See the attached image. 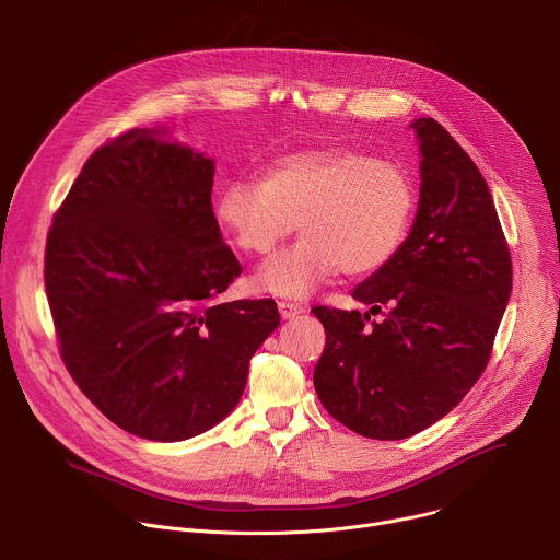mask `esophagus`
Here are the masks:
<instances>
[{
  "instance_id": "34e87169",
  "label": "esophagus",
  "mask_w": 560,
  "mask_h": 560,
  "mask_svg": "<svg viewBox=\"0 0 560 560\" xmlns=\"http://www.w3.org/2000/svg\"><path fill=\"white\" fill-rule=\"evenodd\" d=\"M305 307L301 303H292V301H279V314L283 322H290V318L299 316Z\"/></svg>"
}]
</instances>
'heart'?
<instances>
[{"instance_id": "obj_1", "label": "heart", "mask_w": 560, "mask_h": 560, "mask_svg": "<svg viewBox=\"0 0 560 560\" xmlns=\"http://www.w3.org/2000/svg\"><path fill=\"white\" fill-rule=\"evenodd\" d=\"M415 208L401 168L341 145L281 154L259 182H228L214 199L221 230L246 255H268L296 223L301 242L255 275L257 290L288 299L312 294L339 270H381L406 244Z\"/></svg>"}]
</instances>
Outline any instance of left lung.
Here are the masks:
<instances>
[{
	"mask_svg": "<svg viewBox=\"0 0 560 560\" xmlns=\"http://www.w3.org/2000/svg\"><path fill=\"white\" fill-rule=\"evenodd\" d=\"M419 141V208L406 244L352 290L369 312L312 314L326 328L314 368L324 408L352 432L408 439L447 412L483 374L512 294V259L490 188L432 117L410 124Z\"/></svg>",
	"mask_w": 560,
	"mask_h": 560,
	"instance_id": "8db88e82",
	"label": "left lung"
}]
</instances>
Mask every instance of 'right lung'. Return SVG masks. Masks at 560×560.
Listing matches in <instances>:
<instances>
[{
    "mask_svg": "<svg viewBox=\"0 0 560 560\" xmlns=\"http://www.w3.org/2000/svg\"><path fill=\"white\" fill-rule=\"evenodd\" d=\"M214 159L135 128L102 145L52 219L44 283L61 359L121 430L186 441L238 404L279 328L272 299L217 296L242 275L212 212Z\"/></svg>",
    "mask_w": 560,
    "mask_h": 560,
    "instance_id": "obj_1",
    "label": "right lung"
}]
</instances>
